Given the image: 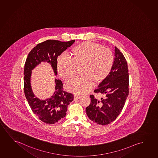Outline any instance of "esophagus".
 I'll list each match as a JSON object with an SVG mask.
<instances>
[{
    "label": "esophagus",
    "mask_w": 158,
    "mask_h": 158,
    "mask_svg": "<svg viewBox=\"0 0 158 158\" xmlns=\"http://www.w3.org/2000/svg\"><path fill=\"white\" fill-rule=\"evenodd\" d=\"M81 97V95H77V94H75L74 95V98L76 99H80Z\"/></svg>",
    "instance_id": "34e87169"
}]
</instances>
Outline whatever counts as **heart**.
<instances>
[{
    "label": "heart",
    "mask_w": 158,
    "mask_h": 158,
    "mask_svg": "<svg viewBox=\"0 0 158 158\" xmlns=\"http://www.w3.org/2000/svg\"><path fill=\"white\" fill-rule=\"evenodd\" d=\"M71 57L60 55L57 59V69L60 76L67 79L73 75L76 66L81 75L75 76L65 83L67 90L78 94L88 93L94 82L99 83L109 75L113 68L114 57L110 50L95 43H81L73 48Z\"/></svg>",
    "instance_id": "obj_1"
}]
</instances>
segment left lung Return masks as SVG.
Returning a JSON list of instances; mask_svg holds the SVG:
<instances>
[{
	"instance_id": "left-lung-1",
	"label": "left lung",
	"mask_w": 158,
	"mask_h": 158,
	"mask_svg": "<svg viewBox=\"0 0 158 158\" xmlns=\"http://www.w3.org/2000/svg\"><path fill=\"white\" fill-rule=\"evenodd\" d=\"M113 68L108 77L94 90L103 98L97 99L90 95V104L85 108L88 117L95 123L106 125L118 118L129 93L127 63L120 50L115 47Z\"/></svg>"
}]
</instances>
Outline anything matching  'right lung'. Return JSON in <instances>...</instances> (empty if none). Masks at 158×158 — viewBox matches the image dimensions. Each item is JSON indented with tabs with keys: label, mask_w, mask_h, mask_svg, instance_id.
I'll use <instances>...</instances> for the list:
<instances>
[{
	"label": "right lung",
	"mask_w": 158,
	"mask_h": 158,
	"mask_svg": "<svg viewBox=\"0 0 158 158\" xmlns=\"http://www.w3.org/2000/svg\"><path fill=\"white\" fill-rule=\"evenodd\" d=\"M75 42V40H46L33 48L26 60L23 73L26 98L33 113L46 123L54 124L65 117L68 105L73 99V95L64 91L63 82L55 78V90L50 98L42 100L35 97L31 85L32 71L42 62H47L50 64L55 75H57L58 56Z\"/></svg>",
	"instance_id": "1"
}]
</instances>
